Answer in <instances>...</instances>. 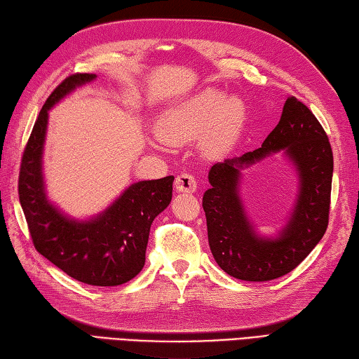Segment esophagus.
Listing matches in <instances>:
<instances>
[{"label": "esophagus", "mask_w": 359, "mask_h": 359, "mask_svg": "<svg viewBox=\"0 0 359 359\" xmlns=\"http://www.w3.org/2000/svg\"><path fill=\"white\" fill-rule=\"evenodd\" d=\"M196 181L192 177V175H187V173H182L178 175L177 180H175V189H177V192H184V194H194L196 192Z\"/></svg>", "instance_id": "1"}]
</instances>
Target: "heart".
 <instances>
[{"label": "heart", "instance_id": "obj_1", "mask_svg": "<svg viewBox=\"0 0 359 359\" xmlns=\"http://www.w3.org/2000/svg\"><path fill=\"white\" fill-rule=\"evenodd\" d=\"M246 102L218 88H206L161 114L158 131L165 141L200 137L203 156L217 159L236 147L248 123Z\"/></svg>", "mask_w": 359, "mask_h": 359}]
</instances>
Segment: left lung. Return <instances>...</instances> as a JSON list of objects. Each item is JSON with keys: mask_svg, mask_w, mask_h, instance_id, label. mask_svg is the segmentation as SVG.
Wrapping results in <instances>:
<instances>
[{"mask_svg": "<svg viewBox=\"0 0 359 359\" xmlns=\"http://www.w3.org/2000/svg\"><path fill=\"white\" fill-rule=\"evenodd\" d=\"M280 151L295 167V206L274 236H262L239 196L243 170ZM204 192L212 255L224 273L248 282H266L292 271L324 237L330 210L333 153L314 114L296 97H287L280 121L262 147L224 159L209 170Z\"/></svg>", "mask_w": 359, "mask_h": 359, "instance_id": "1", "label": "left lung"}]
</instances>
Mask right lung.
<instances>
[{
	"mask_svg": "<svg viewBox=\"0 0 359 359\" xmlns=\"http://www.w3.org/2000/svg\"><path fill=\"white\" fill-rule=\"evenodd\" d=\"M96 74H74L48 97L29 137L18 181L35 250L72 279L96 287H118L133 279L145 263L153 220L172 201L173 177L130 184L108 208L90 218H74L48 198L43 153L49 111Z\"/></svg>",
	"mask_w": 359,
	"mask_h": 359,
	"instance_id": "obj_1",
	"label": "right lung"
}]
</instances>
